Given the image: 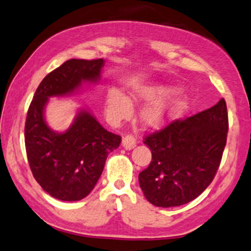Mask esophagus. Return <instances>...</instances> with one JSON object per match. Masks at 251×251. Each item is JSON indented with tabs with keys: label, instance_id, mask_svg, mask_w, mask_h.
Returning <instances> with one entry per match:
<instances>
[{
	"label": "esophagus",
	"instance_id": "esophagus-1",
	"mask_svg": "<svg viewBox=\"0 0 251 251\" xmlns=\"http://www.w3.org/2000/svg\"><path fill=\"white\" fill-rule=\"evenodd\" d=\"M122 144L125 150H132L136 145V140H135L133 135H126V136L123 137Z\"/></svg>",
	"mask_w": 251,
	"mask_h": 251
}]
</instances>
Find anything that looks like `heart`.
Wrapping results in <instances>:
<instances>
[{"label":"heart","instance_id":"obj_1","mask_svg":"<svg viewBox=\"0 0 251 251\" xmlns=\"http://www.w3.org/2000/svg\"><path fill=\"white\" fill-rule=\"evenodd\" d=\"M178 91L180 89L174 86H140L132 91L127 99L119 90L109 89L105 100L106 114L110 121L119 122L130 116L133 104L155 101L142 111L141 121L147 127L160 128L180 117L189 108L188 96H176ZM166 98L170 99L166 100Z\"/></svg>","mask_w":251,"mask_h":251}]
</instances>
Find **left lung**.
Segmentation results:
<instances>
[{
    "instance_id": "obj_1",
    "label": "left lung",
    "mask_w": 251,
    "mask_h": 251,
    "mask_svg": "<svg viewBox=\"0 0 251 251\" xmlns=\"http://www.w3.org/2000/svg\"><path fill=\"white\" fill-rule=\"evenodd\" d=\"M224 98L211 108L146 135L152 161L138 176L147 201L170 208L198 198L208 188L220 165L228 134Z\"/></svg>"
}]
</instances>
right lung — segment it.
<instances>
[{"mask_svg":"<svg viewBox=\"0 0 251 251\" xmlns=\"http://www.w3.org/2000/svg\"><path fill=\"white\" fill-rule=\"evenodd\" d=\"M102 59H70L48 74L35 90L27 110L25 141L30 169L40 186L61 201L88 196L104 170L106 158L122 142L106 130L89 111L81 109L68 129L53 132L47 125L45 107L50 97L74 93L82 82H96Z\"/></svg>","mask_w":251,"mask_h":251,"instance_id":"right-lung-1","label":"right lung"}]
</instances>
